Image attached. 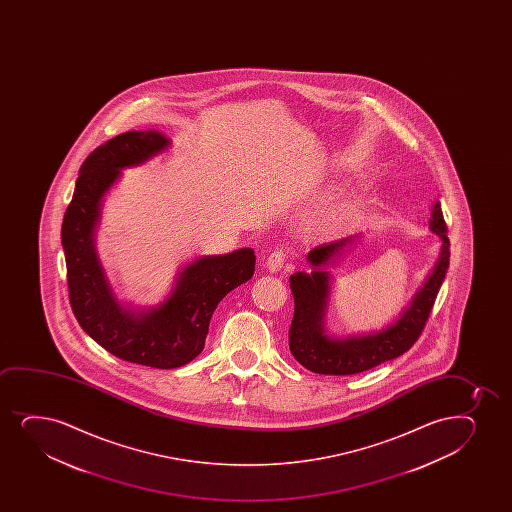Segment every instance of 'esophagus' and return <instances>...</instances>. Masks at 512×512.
<instances>
[{"label": "esophagus", "instance_id": "esophagus-1", "mask_svg": "<svg viewBox=\"0 0 512 512\" xmlns=\"http://www.w3.org/2000/svg\"><path fill=\"white\" fill-rule=\"evenodd\" d=\"M285 251L283 249H277V251H273V253L268 256L266 259V268L271 271V273H277V271L282 270L283 263H285Z\"/></svg>", "mask_w": 512, "mask_h": 512}]
</instances>
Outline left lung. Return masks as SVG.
<instances>
[{"label": "left lung", "instance_id": "left-lung-1", "mask_svg": "<svg viewBox=\"0 0 512 512\" xmlns=\"http://www.w3.org/2000/svg\"><path fill=\"white\" fill-rule=\"evenodd\" d=\"M429 229L442 241L434 268L400 316L388 326L369 333L335 336L329 335L326 329V312L333 282L328 266L336 265L338 259L359 242V235L316 247L307 254L311 273L297 271L290 277L295 309L288 331V347L300 365L316 374L350 376L396 359L412 348L429 319L449 268V239L439 201L432 205Z\"/></svg>", "mask_w": 512, "mask_h": 512}]
</instances>
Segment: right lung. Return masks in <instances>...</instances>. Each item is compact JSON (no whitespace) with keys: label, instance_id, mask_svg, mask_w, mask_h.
Wrapping results in <instances>:
<instances>
[{"label":"right lung","instance_id":"add662e5","mask_svg":"<svg viewBox=\"0 0 512 512\" xmlns=\"http://www.w3.org/2000/svg\"><path fill=\"white\" fill-rule=\"evenodd\" d=\"M169 145L167 136L148 130L128 131L95 148L83 162L61 227L78 324L112 355L155 369L183 367L200 355L218 302L251 280L256 263L251 247L200 256L181 268L171 294L157 306L138 309L118 299L95 247L100 206L123 169L145 164Z\"/></svg>","mask_w":512,"mask_h":512}]
</instances>
